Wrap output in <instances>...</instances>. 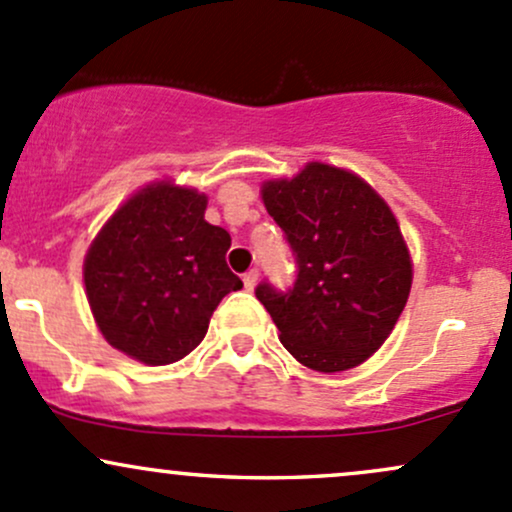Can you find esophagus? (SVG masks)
Here are the masks:
<instances>
[{
	"label": "esophagus",
	"instance_id": "1",
	"mask_svg": "<svg viewBox=\"0 0 512 512\" xmlns=\"http://www.w3.org/2000/svg\"><path fill=\"white\" fill-rule=\"evenodd\" d=\"M257 277H260V272H257V269H250V272H245V274H243V284H245V289H247V291L255 289Z\"/></svg>",
	"mask_w": 512,
	"mask_h": 512
}]
</instances>
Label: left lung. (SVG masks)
Listing matches in <instances>:
<instances>
[{
    "mask_svg": "<svg viewBox=\"0 0 512 512\" xmlns=\"http://www.w3.org/2000/svg\"><path fill=\"white\" fill-rule=\"evenodd\" d=\"M262 201L296 260L291 289H255L279 340L316 372L357 367L384 345L411 294L396 216L362 177L323 162L265 182Z\"/></svg>",
    "mask_w": 512,
    "mask_h": 512,
    "instance_id": "8db88e82",
    "label": "left lung"
}]
</instances>
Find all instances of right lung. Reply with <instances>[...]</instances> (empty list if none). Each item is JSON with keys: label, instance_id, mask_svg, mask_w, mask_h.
<instances>
[{"label": "right lung", "instance_id": "obj_1", "mask_svg": "<svg viewBox=\"0 0 512 512\" xmlns=\"http://www.w3.org/2000/svg\"><path fill=\"white\" fill-rule=\"evenodd\" d=\"M206 196L157 182L99 230L84 257V286L101 335L160 367L204 340L216 306L243 282L226 265L228 230L204 218Z\"/></svg>", "mask_w": 512, "mask_h": 512}]
</instances>
